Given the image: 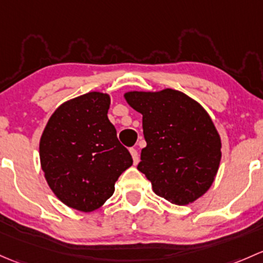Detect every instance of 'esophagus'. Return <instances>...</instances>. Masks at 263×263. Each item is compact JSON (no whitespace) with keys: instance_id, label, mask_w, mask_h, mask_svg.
Returning a JSON list of instances; mask_svg holds the SVG:
<instances>
[{"instance_id":"1","label":"esophagus","mask_w":263,"mask_h":263,"mask_svg":"<svg viewBox=\"0 0 263 263\" xmlns=\"http://www.w3.org/2000/svg\"><path fill=\"white\" fill-rule=\"evenodd\" d=\"M130 154L133 157V161H134V164H137L139 162V156H138V152L135 148H130Z\"/></svg>"}]
</instances>
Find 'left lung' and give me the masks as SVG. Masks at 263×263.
Here are the masks:
<instances>
[{
    "label": "left lung",
    "instance_id": "obj_1",
    "mask_svg": "<svg viewBox=\"0 0 263 263\" xmlns=\"http://www.w3.org/2000/svg\"><path fill=\"white\" fill-rule=\"evenodd\" d=\"M129 105L143 115V148L138 170L158 196L189 205L213 185L221 159L220 135L206 110L183 92L129 91Z\"/></svg>",
    "mask_w": 263,
    "mask_h": 263
}]
</instances>
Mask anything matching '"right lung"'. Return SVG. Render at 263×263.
<instances>
[{"label": "right lung", "instance_id": "add662e5", "mask_svg": "<svg viewBox=\"0 0 263 263\" xmlns=\"http://www.w3.org/2000/svg\"><path fill=\"white\" fill-rule=\"evenodd\" d=\"M109 107L110 95L99 91L68 100L51 114L40 138V166L50 190L78 212L101 208L133 164L107 118Z\"/></svg>", "mask_w": 263, "mask_h": 263}]
</instances>
